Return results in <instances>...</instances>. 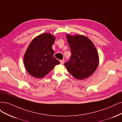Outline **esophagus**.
Segmentation results:
<instances>
[{
	"instance_id": "1",
	"label": "esophagus",
	"mask_w": 122,
	"mask_h": 122,
	"mask_svg": "<svg viewBox=\"0 0 122 122\" xmlns=\"http://www.w3.org/2000/svg\"><path fill=\"white\" fill-rule=\"evenodd\" d=\"M60 62L61 64H63L64 63V60H60Z\"/></svg>"
}]
</instances>
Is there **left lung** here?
Segmentation results:
<instances>
[{
  "label": "left lung",
  "mask_w": 122,
  "mask_h": 122,
  "mask_svg": "<svg viewBox=\"0 0 122 122\" xmlns=\"http://www.w3.org/2000/svg\"><path fill=\"white\" fill-rule=\"evenodd\" d=\"M71 52L69 61L64 63L68 71L77 80H84L95 71L99 55L92 41L84 35H66Z\"/></svg>",
  "instance_id": "8db88e82"
}]
</instances>
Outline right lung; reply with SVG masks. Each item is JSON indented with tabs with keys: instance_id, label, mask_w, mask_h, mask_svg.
<instances>
[{
	"instance_id": "obj_1",
	"label": "right lung",
	"mask_w": 122,
	"mask_h": 122,
	"mask_svg": "<svg viewBox=\"0 0 122 122\" xmlns=\"http://www.w3.org/2000/svg\"><path fill=\"white\" fill-rule=\"evenodd\" d=\"M56 37L44 33L33 38L24 56V64L27 71L34 77L41 78L60 64L54 57L52 46Z\"/></svg>"
}]
</instances>
